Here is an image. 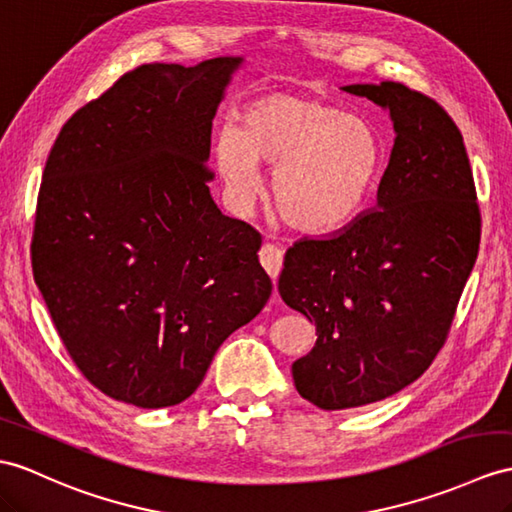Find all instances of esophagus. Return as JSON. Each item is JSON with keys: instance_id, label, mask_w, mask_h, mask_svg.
Wrapping results in <instances>:
<instances>
[{"instance_id": "esophagus-1", "label": "esophagus", "mask_w": 512, "mask_h": 512, "mask_svg": "<svg viewBox=\"0 0 512 512\" xmlns=\"http://www.w3.org/2000/svg\"><path fill=\"white\" fill-rule=\"evenodd\" d=\"M258 258H260V265L265 267V271L271 276V280L276 282L278 273L282 269V249L278 245H263V249L258 252Z\"/></svg>"}]
</instances>
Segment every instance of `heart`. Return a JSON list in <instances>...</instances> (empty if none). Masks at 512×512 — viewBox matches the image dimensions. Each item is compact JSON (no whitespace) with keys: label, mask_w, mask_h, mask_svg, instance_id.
I'll list each match as a JSON object with an SVG mask.
<instances>
[{"label":"heart","mask_w":512,"mask_h":512,"mask_svg":"<svg viewBox=\"0 0 512 512\" xmlns=\"http://www.w3.org/2000/svg\"><path fill=\"white\" fill-rule=\"evenodd\" d=\"M215 165L236 202L260 189L258 162L271 178L278 215L302 230H326L350 219L376 182L384 145L373 123L302 93H269L241 112V128H221Z\"/></svg>","instance_id":"1"}]
</instances>
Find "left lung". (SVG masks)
<instances>
[{
  "instance_id": "left-lung-1",
  "label": "left lung",
  "mask_w": 512,
  "mask_h": 512,
  "mask_svg": "<svg viewBox=\"0 0 512 512\" xmlns=\"http://www.w3.org/2000/svg\"><path fill=\"white\" fill-rule=\"evenodd\" d=\"M341 89L389 110L395 141L376 206L284 256L278 291L317 328L293 382L323 410L380 402L430 367L480 247L476 186L450 115L397 82Z\"/></svg>"
}]
</instances>
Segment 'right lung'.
<instances>
[{
    "mask_svg": "<svg viewBox=\"0 0 512 512\" xmlns=\"http://www.w3.org/2000/svg\"><path fill=\"white\" fill-rule=\"evenodd\" d=\"M243 56L143 65L82 106L49 152L32 271L86 380L165 408L271 295L260 234L210 195V132Z\"/></svg>",
    "mask_w": 512,
    "mask_h": 512,
    "instance_id": "1",
    "label": "right lung"
}]
</instances>
